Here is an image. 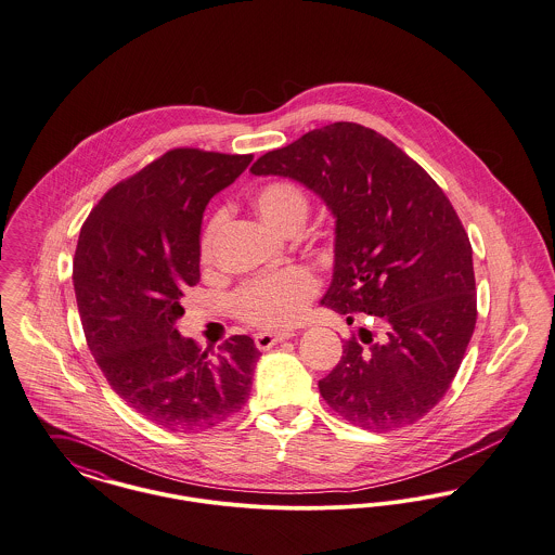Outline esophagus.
Returning <instances> with one entry per match:
<instances>
[{
    "label": "esophagus",
    "instance_id": "1",
    "mask_svg": "<svg viewBox=\"0 0 555 555\" xmlns=\"http://www.w3.org/2000/svg\"><path fill=\"white\" fill-rule=\"evenodd\" d=\"M292 337H294V333H289V331H261L256 335V346L260 350H270L272 346H276L285 339H292Z\"/></svg>",
    "mask_w": 555,
    "mask_h": 555
}]
</instances>
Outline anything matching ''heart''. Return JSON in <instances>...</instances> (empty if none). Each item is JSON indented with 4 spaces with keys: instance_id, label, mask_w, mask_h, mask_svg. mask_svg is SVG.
Listing matches in <instances>:
<instances>
[{
    "instance_id": "b5f03b06",
    "label": "heart",
    "mask_w": 555,
    "mask_h": 555,
    "mask_svg": "<svg viewBox=\"0 0 555 555\" xmlns=\"http://www.w3.org/2000/svg\"><path fill=\"white\" fill-rule=\"evenodd\" d=\"M256 207L261 220L281 230L287 222L306 218L308 198L287 182H272L261 186L256 195ZM220 227V218H214L201 238V254L209 258L211 243ZM317 292V279L310 270L292 266L268 276H261L245 285L236 295V306L241 317L251 325L263 328H285L294 325L304 314L308 299Z\"/></svg>"
}]
</instances>
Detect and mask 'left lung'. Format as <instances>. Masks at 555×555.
Returning a JSON list of instances; mask_svg holds the SVG:
<instances>
[{
    "label": "left lung",
    "mask_w": 555,
    "mask_h": 555,
    "mask_svg": "<svg viewBox=\"0 0 555 555\" xmlns=\"http://www.w3.org/2000/svg\"><path fill=\"white\" fill-rule=\"evenodd\" d=\"M251 173L289 178L325 203L335 241L321 304L382 326L377 341L364 326L360 341H344L319 382L326 404L371 431L422 420L449 390L476 326L472 245L451 201L388 138L348 121L266 153Z\"/></svg>",
    "instance_id": "obj_1"
}]
</instances>
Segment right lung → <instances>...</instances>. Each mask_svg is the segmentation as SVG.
I'll list each match as a JSON object with an SVG mask.
<instances>
[{
	"label": "right lung",
	"mask_w": 555,
	"mask_h": 555,
	"mask_svg": "<svg viewBox=\"0 0 555 555\" xmlns=\"http://www.w3.org/2000/svg\"><path fill=\"white\" fill-rule=\"evenodd\" d=\"M251 159L169 151L102 196L79 232L73 285L90 352L128 406L171 431L222 424L251 391V337L209 357L176 328L201 276L205 207Z\"/></svg>",
	"instance_id": "right-lung-1"
}]
</instances>
